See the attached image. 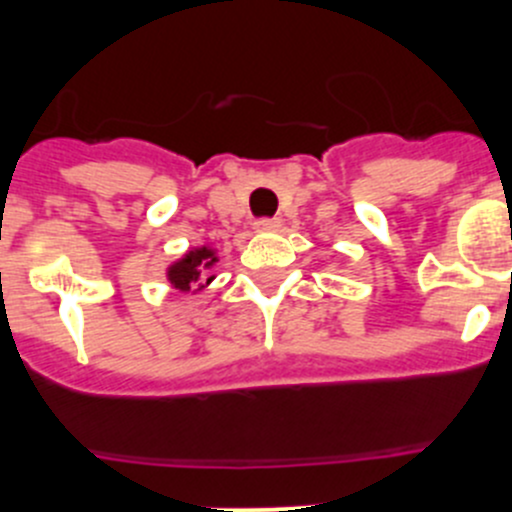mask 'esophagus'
<instances>
[{"mask_svg":"<svg viewBox=\"0 0 512 512\" xmlns=\"http://www.w3.org/2000/svg\"><path fill=\"white\" fill-rule=\"evenodd\" d=\"M255 227L260 232H275L277 227H280V220H277V218H260L255 223Z\"/></svg>","mask_w":512,"mask_h":512,"instance_id":"1","label":"esophagus"}]
</instances>
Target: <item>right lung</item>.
<instances>
[{
  "mask_svg": "<svg viewBox=\"0 0 512 512\" xmlns=\"http://www.w3.org/2000/svg\"><path fill=\"white\" fill-rule=\"evenodd\" d=\"M215 262H218V252H215L213 247H208V245L193 247V250L185 252L178 262H173V265L168 267L170 285H173L175 289H180V292H190V287H193L195 282L203 277V272L210 270ZM213 280H215V275L205 277V282L203 285H198V289L210 285Z\"/></svg>",
  "mask_w": 512,
  "mask_h": 512,
  "instance_id": "add662e5",
  "label": "right lung"
}]
</instances>
